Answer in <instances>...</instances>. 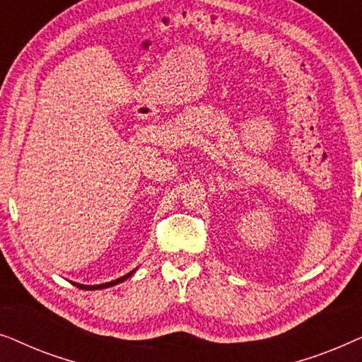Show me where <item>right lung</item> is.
<instances>
[{
    "instance_id": "right-lung-1",
    "label": "right lung",
    "mask_w": 362,
    "mask_h": 362,
    "mask_svg": "<svg viewBox=\"0 0 362 362\" xmlns=\"http://www.w3.org/2000/svg\"><path fill=\"white\" fill-rule=\"evenodd\" d=\"M133 274H135V270H132L130 274L120 276V279H117V280H113V281H108V284H102V285H82V284H76V281H74L72 285H76L77 288H81V290H102V288H108V286H113V285L122 284L123 280L130 279V276H132Z\"/></svg>"
}]
</instances>
